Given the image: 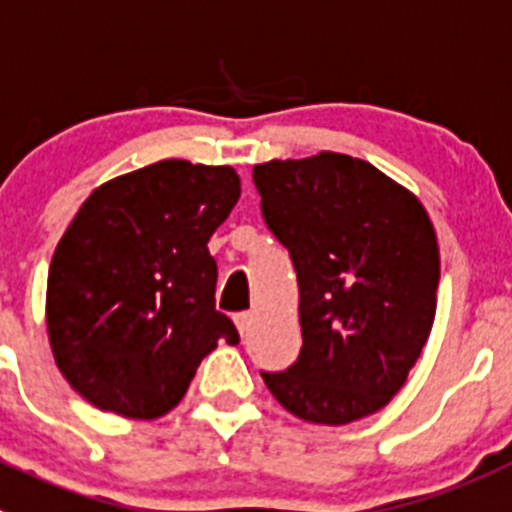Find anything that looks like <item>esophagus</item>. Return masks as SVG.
<instances>
[{
	"instance_id": "esophagus-1",
	"label": "esophagus",
	"mask_w": 512,
	"mask_h": 512,
	"mask_svg": "<svg viewBox=\"0 0 512 512\" xmlns=\"http://www.w3.org/2000/svg\"><path fill=\"white\" fill-rule=\"evenodd\" d=\"M250 324H252V313L250 311H242V313H234V326H237V331L242 336L250 331Z\"/></svg>"
}]
</instances>
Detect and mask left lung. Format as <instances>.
Returning a JSON list of instances; mask_svg holds the SVG:
<instances>
[{
    "label": "left lung",
    "instance_id": "obj_1",
    "mask_svg": "<svg viewBox=\"0 0 512 512\" xmlns=\"http://www.w3.org/2000/svg\"><path fill=\"white\" fill-rule=\"evenodd\" d=\"M262 216L298 275L303 347L262 372L285 411L344 426L408 382L436 316L439 239L426 206L367 160L321 153L252 170Z\"/></svg>",
    "mask_w": 512,
    "mask_h": 512
}]
</instances>
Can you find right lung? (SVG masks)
I'll return each mask as SVG.
<instances>
[{"label":"right lung","mask_w":512,"mask_h":512,"mask_svg":"<svg viewBox=\"0 0 512 512\" xmlns=\"http://www.w3.org/2000/svg\"><path fill=\"white\" fill-rule=\"evenodd\" d=\"M232 165L160 160L101 183L48 270L45 321L55 365L99 411L153 421L176 408L219 339L209 239L239 201Z\"/></svg>","instance_id":"1"}]
</instances>
